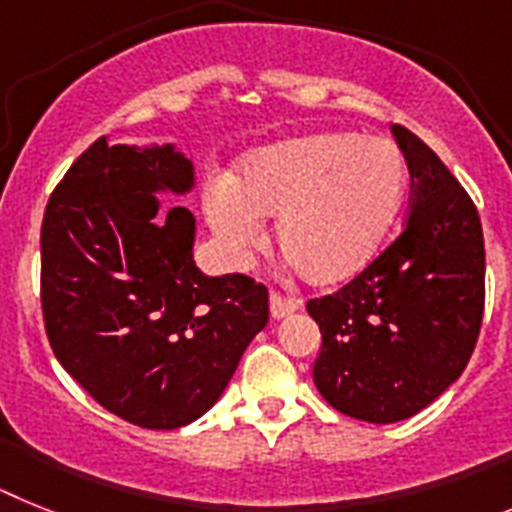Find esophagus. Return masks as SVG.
Segmentation results:
<instances>
[{
    "instance_id": "1",
    "label": "esophagus",
    "mask_w": 512,
    "mask_h": 512,
    "mask_svg": "<svg viewBox=\"0 0 512 512\" xmlns=\"http://www.w3.org/2000/svg\"><path fill=\"white\" fill-rule=\"evenodd\" d=\"M299 301L296 299H286L281 293H270V317L273 319H286L291 317L293 311H299Z\"/></svg>"
}]
</instances>
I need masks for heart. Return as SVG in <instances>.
Here are the masks:
<instances>
[{
  "label": "heart",
  "mask_w": 512,
  "mask_h": 512,
  "mask_svg": "<svg viewBox=\"0 0 512 512\" xmlns=\"http://www.w3.org/2000/svg\"><path fill=\"white\" fill-rule=\"evenodd\" d=\"M407 162L394 141L309 133L265 146L234 177H216L203 213L231 265H244L278 216L275 239L293 268L319 286L361 273L402 208Z\"/></svg>",
  "instance_id": "heart-1"
}]
</instances>
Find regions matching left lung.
<instances>
[{
  "instance_id": "1",
  "label": "left lung",
  "mask_w": 512,
  "mask_h": 512,
  "mask_svg": "<svg viewBox=\"0 0 512 512\" xmlns=\"http://www.w3.org/2000/svg\"><path fill=\"white\" fill-rule=\"evenodd\" d=\"M391 133L412 177L407 226L348 286L306 304L322 332L319 394L376 425L417 415L459 379L484 314L477 208L428 144Z\"/></svg>"
}]
</instances>
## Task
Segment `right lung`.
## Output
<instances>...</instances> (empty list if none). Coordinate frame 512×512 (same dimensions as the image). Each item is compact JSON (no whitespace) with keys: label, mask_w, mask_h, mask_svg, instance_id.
I'll return each mask as SVG.
<instances>
[{"label":"right lung","mask_w":512,"mask_h":512,"mask_svg":"<svg viewBox=\"0 0 512 512\" xmlns=\"http://www.w3.org/2000/svg\"><path fill=\"white\" fill-rule=\"evenodd\" d=\"M195 167L175 144L97 139L48 198L41 304L53 355L90 397L149 430L182 428L219 402L252 337L268 324V288L193 260L185 195Z\"/></svg>","instance_id":"1"}]
</instances>
